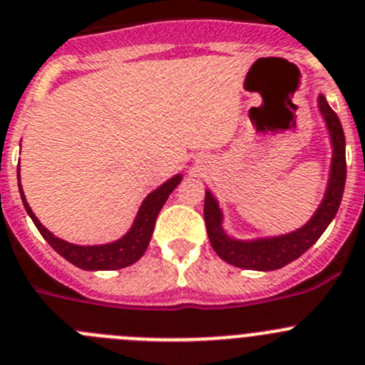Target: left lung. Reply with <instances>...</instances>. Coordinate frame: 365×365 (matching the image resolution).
I'll use <instances>...</instances> for the list:
<instances>
[{
    "mask_svg": "<svg viewBox=\"0 0 365 365\" xmlns=\"http://www.w3.org/2000/svg\"><path fill=\"white\" fill-rule=\"evenodd\" d=\"M319 108L326 118L333 144L331 175H329L328 190H326V196L319 210L302 229L295 230L288 236L243 243V241H234L225 236L223 229H221V210L212 194L207 190L205 205H203L207 234H209V241L214 252L225 263L245 268V270H277V268L286 267L288 263L301 257L309 247H313V243L322 236V232L328 229V225L335 217L340 202H342L344 185H346V138H344L342 124L335 111L326 102L324 95L319 97Z\"/></svg>",
    "mask_w": 365,
    "mask_h": 365,
    "instance_id": "obj_1",
    "label": "left lung"
}]
</instances>
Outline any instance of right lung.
I'll list each match as a JSON object with an SVG mask.
<instances>
[{
    "label": "right lung",
    "instance_id": "add662e5",
    "mask_svg": "<svg viewBox=\"0 0 365 365\" xmlns=\"http://www.w3.org/2000/svg\"><path fill=\"white\" fill-rule=\"evenodd\" d=\"M18 180H19V167H18ZM182 182V176L176 175L175 178L167 180L162 187L153 190L148 198L142 203L138 216H136L135 223H133L131 230L125 234L122 240L115 241L110 245H101V247H79V245H71L66 241L59 240L53 236L52 232L44 229L36 214L32 212L30 205L26 203L25 194L21 190V183H19V192H21L23 205H25L26 212L32 217L34 225L41 232V236L48 241L50 247L61 254L66 261H70L75 267L83 268V270H120V268L129 267V264L136 263L144 255L145 248H148L149 240L155 230L156 217L162 210L163 203L167 202L169 194L176 189V185Z\"/></svg>",
    "mask_w": 365,
    "mask_h": 365
}]
</instances>
